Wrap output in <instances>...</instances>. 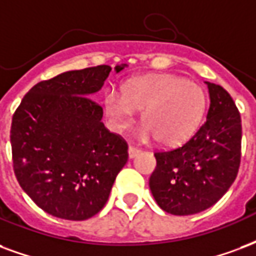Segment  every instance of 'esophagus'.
<instances>
[{
	"label": "esophagus",
	"instance_id": "obj_1",
	"mask_svg": "<svg viewBox=\"0 0 256 256\" xmlns=\"http://www.w3.org/2000/svg\"><path fill=\"white\" fill-rule=\"evenodd\" d=\"M140 152H141V149H140V148L132 146V145L128 146V157H130V158H133V157L137 156Z\"/></svg>",
	"mask_w": 256,
	"mask_h": 256
}]
</instances>
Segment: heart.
I'll use <instances>...</instances> for the list:
<instances>
[{
	"label": "heart",
	"mask_w": 256,
	"mask_h": 256,
	"mask_svg": "<svg viewBox=\"0 0 256 256\" xmlns=\"http://www.w3.org/2000/svg\"><path fill=\"white\" fill-rule=\"evenodd\" d=\"M205 107L206 96L200 85L168 74L133 78L123 85L122 94L107 90L104 94L106 115L115 130L128 128L140 110L142 137L153 136L162 145H178L190 137Z\"/></svg>",
	"instance_id": "heart-1"
}]
</instances>
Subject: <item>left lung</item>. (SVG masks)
I'll return each mask as SVG.
<instances>
[{"label": "left lung", "instance_id": "obj_1", "mask_svg": "<svg viewBox=\"0 0 256 256\" xmlns=\"http://www.w3.org/2000/svg\"><path fill=\"white\" fill-rule=\"evenodd\" d=\"M210 107L204 124L180 146L156 150L149 187L157 205L175 216L200 213L224 196L242 158V118L221 85L206 82Z\"/></svg>", "mask_w": 256, "mask_h": 256}]
</instances>
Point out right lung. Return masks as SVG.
Listing matches in <instances>:
<instances>
[{
    "label": "right lung",
    "instance_id": "add662e5",
    "mask_svg": "<svg viewBox=\"0 0 256 256\" xmlns=\"http://www.w3.org/2000/svg\"><path fill=\"white\" fill-rule=\"evenodd\" d=\"M124 65L116 66V73ZM111 66L72 70L34 85L12 118L13 171L42 210L82 221L107 204L128 162V142L104 128L103 108L90 96Z\"/></svg>",
    "mask_w": 256,
    "mask_h": 256
}]
</instances>
